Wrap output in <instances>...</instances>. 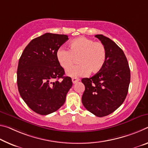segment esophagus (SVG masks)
<instances>
[{
    "mask_svg": "<svg viewBox=\"0 0 148 148\" xmlns=\"http://www.w3.org/2000/svg\"><path fill=\"white\" fill-rule=\"evenodd\" d=\"M79 80V79L78 78H72V81L73 84H76V82H78Z\"/></svg>",
    "mask_w": 148,
    "mask_h": 148,
    "instance_id": "1",
    "label": "esophagus"
}]
</instances>
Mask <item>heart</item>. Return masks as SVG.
<instances>
[{
  "label": "heart",
  "instance_id": "obj_1",
  "mask_svg": "<svg viewBox=\"0 0 148 148\" xmlns=\"http://www.w3.org/2000/svg\"><path fill=\"white\" fill-rule=\"evenodd\" d=\"M57 58L64 69L71 66L75 58L78 59V65L66 70L68 76L76 78L88 76L90 72H99L106 62L107 51L104 45L101 42L79 37L70 42L68 50L64 48L58 49Z\"/></svg>",
  "mask_w": 148,
  "mask_h": 148
}]
</instances>
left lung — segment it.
Masks as SVG:
<instances>
[{
  "mask_svg": "<svg viewBox=\"0 0 148 148\" xmlns=\"http://www.w3.org/2000/svg\"><path fill=\"white\" fill-rule=\"evenodd\" d=\"M95 37L106 49V62L94 76L82 79L85 86L82 101L88 111L103 117L113 112L126 99L130 70L123 51L113 41L103 35Z\"/></svg>",
  "mask_w": 148,
  "mask_h": 148,
  "instance_id": "left-lung-1",
  "label": "left lung"
}]
</instances>
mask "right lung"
I'll list each match as a JSON object with an SVG mask.
<instances>
[{
	"label": "right lung",
	"instance_id": "obj_1",
	"mask_svg": "<svg viewBox=\"0 0 148 148\" xmlns=\"http://www.w3.org/2000/svg\"><path fill=\"white\" fill-rule=\"evenodd\" d=\"M68 39L66 35L46 33L32 39L20 58L18 91L27 106L41 115L62 106L72 86L71 78L64 76V69L57 58L58 49Z\"/></svg>",
	"mask_w": 148,
	"mask_h": 148
}]
</instances>
